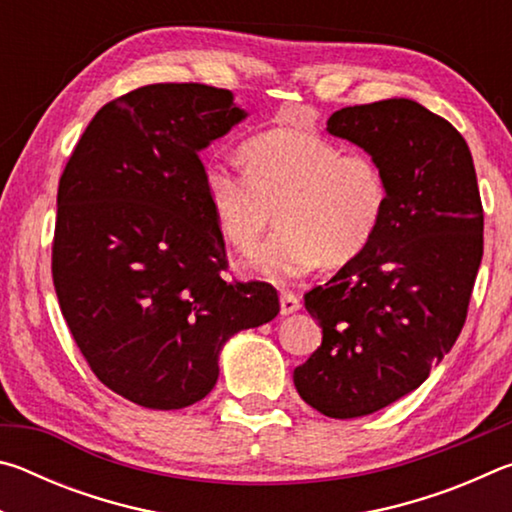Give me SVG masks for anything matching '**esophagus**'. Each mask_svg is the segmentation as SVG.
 <instances>
[{"label": "esophagus", "mask_w": 512, "mask_h": 512, "mask_svg": "<svg viewBox=\"0 0 512 512\" xmlns=\"http://www.w3.org/2000/svg\"><path fill=\"white\" fill-rule=\"evenodd\" d=\"M300 309V298L293 291H282L280 293V311L282 316H289L293 311Z\"/></svg>", "instance_id": "esophagus-1"}]
</instances>
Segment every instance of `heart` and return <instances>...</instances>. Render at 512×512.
Segmentation results:
<instances>
[{
	"label": "heart",
	"instance_id": "obj_1",
	"mask_svg": "<svg viewBox=\"0 0 512 512\" xmlns=\"http://www.w3.org/2000/svg\"><path fill=\"white\" fill-rule=\"evenodd\" d=\"M241 160L244 171L207 164L205 192L223 237L244 255L277 216L280 232L250 259L257 275L289 280L320 262L345 266L375 239L391 192L370 153H343L323 137L275 128L250 137Z\"/></svg>",
	"mask_w": 512,
	"mask_h": 512
}]
</instances>
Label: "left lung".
Segmentation results:
<instances>
[{
    "label": "left lung",
    "mask_w": 512,
    "mask_h": 512,
    "mask_svg": "<svg viewBox=\"0 0 512 512\" xmlns=\"http://www.w3.org/2000/svg\"><path fill=\"white\" fill-rule=\"evenodd\" d=\"M327 131L375 158L388 207L375 239L305 307L323 343L293 370L327 418H361L429 377L465 325L483 257V205L467 142L411 99L336 110Z\"/></svg>",
    "instance_id": "left-lung-1"
}]
</instances>
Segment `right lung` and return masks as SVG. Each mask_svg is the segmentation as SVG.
Wrapping results in <instances>:
<instances>
[{
	"instance_id": "1",
	"label": "right lung",
	"mask_w": 512,
	"mask_h": 512,
	"mask_svg": "<svg viewBox=\"0 0 512 512\" xmlns=\"http://www.w3.org/2000/svg\"><path fill=\"white\" fill-rule=\"evenodd\" d=\"M246 117L232 92L144 85L103 106L58 183L51 275L103 386L155 411L212 391L223 343L280 311L266 282H228L201 153Z\"/></svg>"
}]
</instances>
